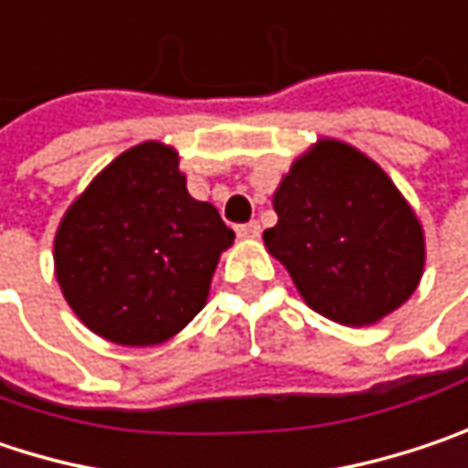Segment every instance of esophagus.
<instances>
[{
    "instance_id": "34e87169",
    "label": "esophagus",
    "mask_w": 468,
    "mask_h": 468,
    "mask_svg": "<svg viewBox=\"0 0 468 468\" xmlns=\"http://www.w3.org/2000/svg\"><path fill=\"white\" fill-rule=\"evenodd\" d=\"M261 228L260 222H246V225H238V235L240 238H260Z\"/></svg>"
}]
</instances>
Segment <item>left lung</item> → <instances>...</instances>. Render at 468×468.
I'll list each match as a JSON object with an SVG mask.
<instances>
[{
	"instance_id": "left-lung-1",
	"label": "left lung",
	"mask_w": 468,
	"mask_h": 468,
	"mask_svg": "<svg viewBox=\"0 0 468 468\" xmlns=\"http://www.w3.org/2000/svg\"><path fill=\"white\" fill-rule=\"evenodd\" d=\"M267 251L302 299L342 325H371L410 299L424 275V230L368 155L320 140L272 196Z\"/></svg>"
}]
</instances>
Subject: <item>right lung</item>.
Masks as SVG:
<instances>
[{"label": "right lung", "mask_w": 468, "mask_h": 468, "mask_svg": "<svg viewBox=\"0 0 468 468\" xmlns=\"http://www.w3.org/2000/svg\"><path fill=\"white\" fill-rule=\"evenodd\" d=\"M233 238L217 208L187 193L177 151L151 140L113 158L70 204L55 235V275L97 336L153 346L204 310Z\"/></svg>", "instance_id": "obj_1"}]
</instances>
